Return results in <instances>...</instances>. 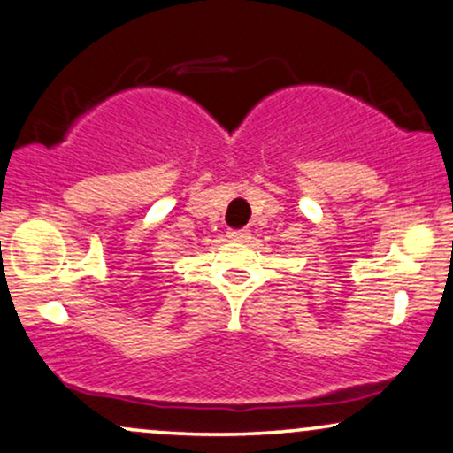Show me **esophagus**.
Instances as JSON below:
<instances>
[{
	"label": "esophagus",
	"instance_id": "obj_1",
	"mask_svg": "<svg viewBox=\"0 0 453 453\" xmlns=\"http://www.w3.org/2000/svg\"><path fill=\"white\" fill-rule=\"evenodd\" d=\"M227 238H230L232 242H244L247 238H250V232L249 230H230L227 232Z\"/></svg>",
	"mask_w": 453,
	"mask_h": 453
}]
</instances>
